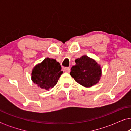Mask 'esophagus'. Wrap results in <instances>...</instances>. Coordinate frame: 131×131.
<instances>
[{"mask_svg":"<svg viewBox=\"0 0 131 131\" xmlns=\"http://www.w3.org/2000/svg\"><path fill=\"white\" fill-rule=\"evenodd\" d=\"M64 71H66V72H67V73H70V68L65 67L64 69Z\"/></svg>","mask_w":131,"mask_h":131,"instance_id":"obj_1","label":"esophagus"}]
</instances>
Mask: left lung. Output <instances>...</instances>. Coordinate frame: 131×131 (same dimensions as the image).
<instances>
[{
  "label": "left lung",
  "instance_id": "left-lung-1",
  "mask_svg": "<svg viewBox=\"0 0 131 131\" xmlns=\"http://www.w3.org/2000/svg\"><path fill=\"white\" fill-rule=\"evenodd\" d=\"M75 62L76 65L71 68L70 74L76 82L87 88L96 85L102 73L99 64L86 55L76 59Z\"/></svg>",
  "mask_w": 131,
  "mask_h": 131
}]
</instances>
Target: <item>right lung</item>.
Masks as SVG:
<instances>
[{
	"mask_svg": "<svg viewBox=\"0 0 131 131\" xmlns=\"http://www.w3.org/2000/svg\"><path fill=\"white\" fill-rule=\"evenodd\" d=\"M63 71L55 59L46 58L33 68L31 80L40 88L49 91L57 83Z\"/></svg>",
	"mask_w": 131,
	"mask_h": 131,
	"instance_id": "right-lung-1",
	"label": "right lung"
}]
</instances>
